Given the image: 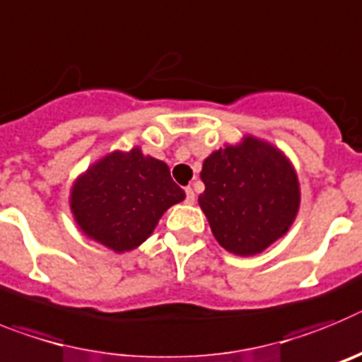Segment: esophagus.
Here are the masks:
<instances>
[{"mask_svg":"<svg viewBox=\"0 0 362 362\" xmlns=\"http://www.w3.org/2000/svg\"><path fill=\"white\" fill-rule=\"evenodd\" d=\"M197 197H194V191L191 187H185V202L187 204H194Z\"/></svg>","mask_w":362,"mask_h":362,"instance_id":"34e87169","label":"esophagus"}]
</instances>
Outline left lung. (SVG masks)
<instances>
[{"label": "left lung", "mask_w": 362, "mask_h": 362, "mask_svg": "<svg viewBox=\"0 0 362 362\" xmlns=\"http://www.w3.org/2000/svg\"><path fill=\"white\" fill-rule=\"evenodd\" d=\"M206 189L199 197L213 237L238 257L262 253L288 233L300 206V185L290 158L253 134L204 160Z\"/></svg>", "instance_id": "8db88e82"}]
</instances>
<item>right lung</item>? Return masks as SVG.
I'll use <instances>...</instances> for the list:
<instances>
[{"label":"right lung","mask_w":362,"mask_h":362,"mask_svg":"<svg viewBox=\"0 0 362 362\" xmlns=\"http://www.w3.org/2000/svg\"><path fill=\"white\" fill-rule=\"evenodd\" d=\"M185 193L168 163L140 147L112 151L87 168L71 187V213L81 233L115 253L138 247Z\"/></svg>","instance_id":"add662e5"}]
</instances>
